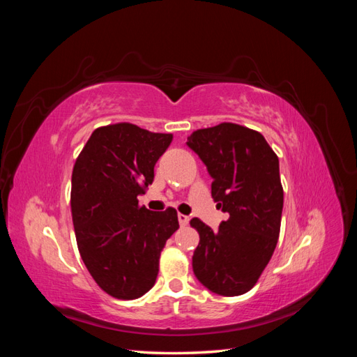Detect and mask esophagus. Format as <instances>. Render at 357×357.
<instances>
[{
  "label": "esophagus",
  "instance_id": "1",
  "mask_svg": "<svg viewBox=\"0 0 357 357\" xmlns=\"http://www.w3.org/2000/svg\"><path fill=\"white\" fill-rule=\"evenodd\" d=\"M189 215H186V214H181V213H178V222H180V225L181 226H186L188 223H189Z\"/></svg>",
  "mask_w": 357,
  "mask_h": 357
}]
</instances>
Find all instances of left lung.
Wrapping results in <instances>:
<instances>
[{
    "instance_id": "left-lung-1",
    "label": "left lung",
    "mask_w": 357,
    "mask_h": 357,
    "mask_svg": "<svg viewBox=\"0 0 357 357\" xmlns=\"http://www.w3.org/2000/svg\"><path fill=\"white\" fill-rule=\"evenodd\" d=\"M188 146L213 177L214 202L229 213L215 232L198 218L190 220L199 234L193 273L214 294L243 295L257 283L278 241L284 198L278 158L261 132L229 122L197 129Z\"/></svg>"
}]
</instances>
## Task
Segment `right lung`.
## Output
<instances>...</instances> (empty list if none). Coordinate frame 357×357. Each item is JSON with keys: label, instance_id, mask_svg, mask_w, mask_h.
Wrapping results in <instances>:
<instances>
[{"label": "right lung", "instance_id": "right-lung-1", "mask_svg": "<svg viewBox=\"0 0 357 357\" xmlns=\"http://www.w3.org/2000/svg\"><path fill=\"white\" fill-rule=\"evenodd\" d=\"M172 134L122 122L96 128L75 159L71 214L89 274L107 295L137 299L153 287L159 257L178 229L176 208L150 211L138 204Z\"/></svg>", "mask_w": 357, "mask_h": 357}]
</instances>
